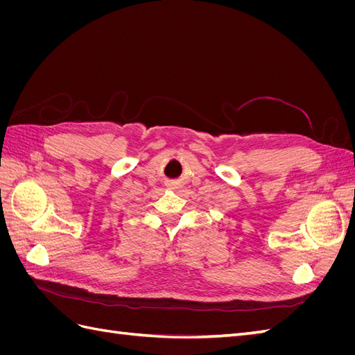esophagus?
I'll use <instances>...</instances> for the list:
<instances>
[{
  "label": "esophagus",
  "instance_id": "34e87169",
  "mask_svg": "<svg viewBox=\"0 0 355 355\" xmlns=\"http://www.w3.org/2000/svg\"><path fill=\"white\" fill-rule=\"evenodd\" d=\"M171 184H173V185H175V184H176V182H171Z\"/></svg>",
  "mask_w": 355,
  "mask_h": 355
}]
</instances>
